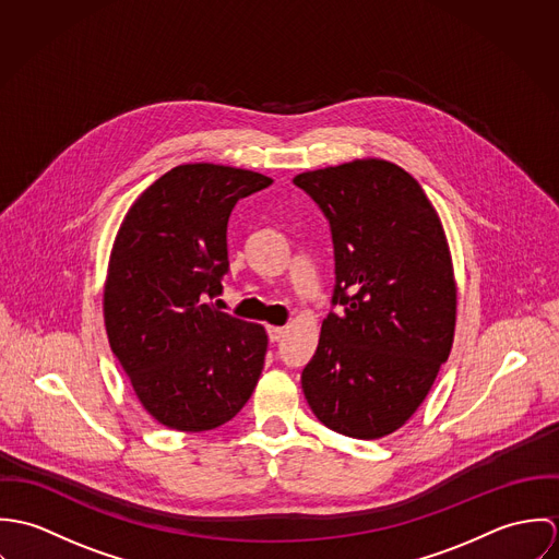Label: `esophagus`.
I'll list each match as a JSON object with an SVG mask.
<instances>
[{
    "mask_svg": "<svg viewBox=\"0 0 559 559\" xmlns=\"http://www.w3.org/2000/svg\"><path fill=\"white\" fill-rule=\"evenodd\" d=\"M266 333H269V340H271V342H280V340L284 337V326H273V324H269V326H266Z\"/></svg>",
    "mask_w": 559,
    "mask_h": 559,
    "instance_id": "esophagus-1",
    "label": "esophagus"
}]
</instances>
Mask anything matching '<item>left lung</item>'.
Segmentation results:
<instances>
[{
  "instance_id": "left-lung-1",
  "label": "left lung",
  "mask_w": 559,
  "mask_h": 559,
  "mask_svg": "<svg viewBox=\"0 0 559 559\" xmlns=\"http://www.w3.org/2000/svg\"><path fill=\"white\" fill-rule=\"evenodd\" d=\"M293 182L326 217L335 262V310L304 368V394L340 435H392L428 396L454 342L456 282L441 219L390 160H350Z\"/></svg>"
}]
</instances>
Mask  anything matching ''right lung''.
<instances>
[{"label": "right lung", "instance_id": "obj_1", "mask_svg": "<svg viewBox=\"0 0 559 559\" xmlns=\"http://www.w3.org/2000/svg\"><path fill=\"white\" fill-rule=\"evenodd\" d=\"M271 182L228 165H178L133 202L114 240L103 295L109 346L142 406L167 428L213 430L255 390L264 326L209 299L230 269L233 209Z\"/></svg>", "mask_w": 559, "mask_h": 559}]
</instances>
